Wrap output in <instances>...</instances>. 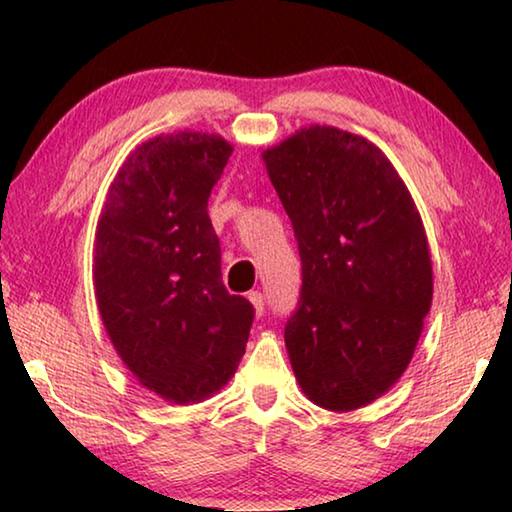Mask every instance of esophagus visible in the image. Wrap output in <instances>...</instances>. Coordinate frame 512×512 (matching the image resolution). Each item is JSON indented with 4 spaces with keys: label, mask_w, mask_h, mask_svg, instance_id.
Segmentation results:
<instances>
[{
    "label": "esophagus",
    "mask_w": 512,
    "mask_h": 512,
    "mask_svg": "<svg viewBox=\"0 0 512 512\" xmlns=\"http://www.w3.org/2000/svg\"><path fill=\"white\" fill-rule=\"evenodd\" d=\"M248 300L253 302L255 314H257V316H264V311H266V298H264V293H262V291H250V293H248Z\"/></svg>",
    "instance_id": "1"
}]
</instances>
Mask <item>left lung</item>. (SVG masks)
<instances>
[{"label":"left lung","mask_w":512,"mask_h":512,"mask_svg":"<svg viewBox=\"0 0 512 512\" xmlns=\"http://www.w3.org/2000/svg\"><path fill=\"white\" fill-rule=\"evenodd\" d=\"M264 162L302 264L284 327L293 372L323 409H359L402 377L429 314L420 214L386 155L339 128H302Z\"/></svg>","instance_id":"8db88e82"}]
</instances>
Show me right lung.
I'll return each instance as SVG.
<instances>
[{"mask_svg": "<svg viewBox=\"0 0 512 512\" xmlns=\"http://www.w3.org/2000/svg\"><path fill=\"white\" fill-rule=\"evenodd\" d=\"M232 153L216 135H160L112 183L94 246V291L128 370L164 400H203L235 375L255 309L221 280L207 198Z\"/></svg>", "mask_w": 512, "mask_h": 512, "instance_id": "1", "label": "right lung"}]
</instances>
